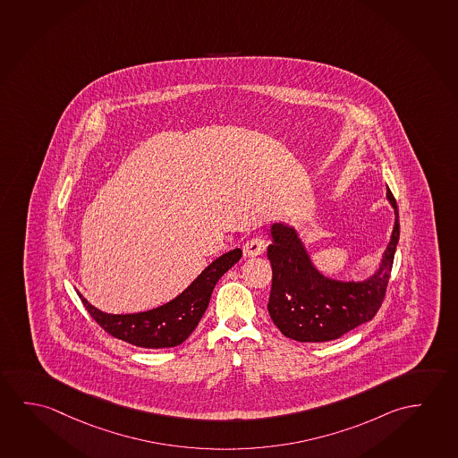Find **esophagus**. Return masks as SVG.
I'll list each match as a JSON object with an SVG mask.
<instances>
[{
  "mask_svg": "<svg viewBox=\"0 0 458 458\" xmlns=\"http://www.w3.org/2000/svg\"><path fill=\"white\" fill-rule=\"evenodd\" d=\"M266 251V242L256 237V239L248 240L247 243L243 245V254L247 258H254V256H259V254Z\"/></svg>",
  "mask_w": 458,
  "mask_h": 458,
  "instance_id": "obj_1",
  "label": "esophagus"
}]
</instances>
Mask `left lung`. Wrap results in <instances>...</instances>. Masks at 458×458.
I'll return each instance as SVG.
<instances>
[{
    "label": "left lung",
    "mask_w": 458,
    "mask_h": 458,
    "mask_svg": "<svg viewBox=\"0 0 458 458\" xmlns=\"http://www.w3.org/2000/svg\"><path fill=\"white\" fill-rule=\"evenodd\" d=\"M386 199L394 210L392 237L378 269L363 282H341L323 276L310 261L296 229L284 223L272 225V245L267 248L272 288L267 309L282 335L298 342L335 341L374 318L384 302L400 240L398 205L390 189H386Z\"/></svg>",
    "instance_id": "obj_1"
}]
</instances>
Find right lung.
Instances as JSON below:
<instances>
[{
  "label": "right lung",
  "instance_id": "1",
  "mask_svg": "<svg viewBox=\"0 0 458 458\" xmlns=\"http://www.w3.org/2000/svg\"><path fill=\"white\" fill-rule=\"evenodd\" d=\"M240 258V248L219 256L180 296L148 312L105 313L78 294L90 317L113 337L143 349L176 347L196 329L208 307L215 284Z\"/></svg>",
  "mask_w": 458,
  "mask_h": 458
}]
</instances>
